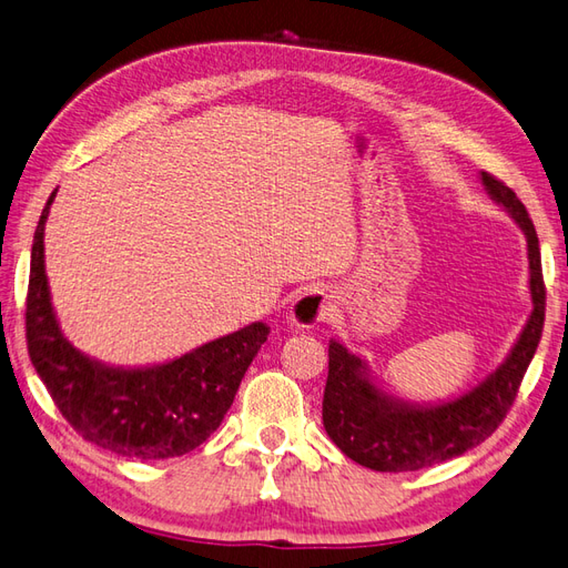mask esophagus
I'll return each mask as SVG.
<instances>
[{
	"label": "esophagus",
	"instance_id": "esophagus-1",
	"mask_svg": "<svg viewBox=\"0 0 568 568\" xmlns=\"http://www.w3.org/2000/svg\"><path fill=\"white\" fill-rule=\"evenodd\" d=\"M332 311V296L325 288H306L296 301L292 311H288V323L294 327H313L323 323Z\"/></svg>",
	"mask_w": 568,
	"mask_h": 568
}]
</instances>
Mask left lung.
Here are the masks:
<instances>
[{
	"instance_id": "obj_1",
	"label": "left lung",
	"mask_w": 568,
	"mask_h": 568,
	"mask_svg": "<svg viewBox=\"0 0 568 568\" xmlns=\"http://www.w3.org/2000/svg\"><path fill=\"white\" fill-rule=\"evenodd\" d=\"M489 195L506 206L528 239L532 313L516 347L491 376L463 397L436 407H414L383 395L366 376L362 358L329 342L323 395L325 432L347 458L376 473H412L458 458L487 440L514 405L545 327V280L539 241L525 204L499 178L481 173Z\"/></svg>"
}]
</instances>
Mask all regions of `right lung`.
I'll list each match as a JSON object with an SVG mask.
<instances>
[{
  "mask_svg": "<svg viewBox=\"0 0 568 568\" xmlns=\"http://www.w3.org/2000/svg\"><path fill=\"white\" fill-rule=\"evenodd\" d=\"M50 195L40 214L26 294V342L40 381L81 438L124 458L163 460L210 438L270 327L253 323L200 349L149 368H110L77 352L54 317L43 255Z\"/></svg>",
  "mask_w": 568,
  "mask_h": 568,
  "instance_id": "right-lung-1",
  "label": "right lung"
}]
</instances>
